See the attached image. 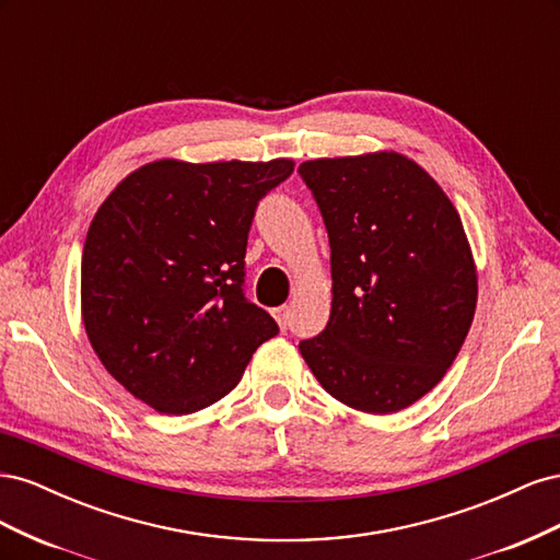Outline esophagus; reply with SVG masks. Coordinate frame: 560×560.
<instances>
[{"label": "esophagus", "mask_w": 560, "mask_h": 560, "mask_svg": "<svg viewBox=\"0 0 560 560\" xmlns=\"http://www.w3.org/2000/svg\"><path fill=\"white\" fill-rule=\"evenodd\" d=\"M273 315H276L278 325H280L282 329H287V327L292 325V306H280V308L273 311Z\"/></svg>", "instance_id": "esophagus-1"}]
</instances>
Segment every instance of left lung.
Returning <instances> with one entry per match:
<instances>
[{
  "label": "left lung",
  "mask_w": 560,
  "mask_h": 560,
  "mask_svg": "<svg viewBox=\"0 0 560 560\" xmlns=\"http://www.w3.org/2000/svg\"><path fill=\"white\" fill-rule=\"evenodd\" d=\"M331 247V315L299 343L327 393L395 413L444 378L477 308V270L446 194L395 151L299 165Z\"/></svg>",
  "instance_id": "obj_1"
}]
</instances>
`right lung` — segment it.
Here are the masks:
<instances>
[{
	"label": "right lung",
	"instance_id": "add662e5",
	"mask_svg": "<svg viewBox=\"0 0 560 560\" xmlns=\"http://www.w3.org/2000/svg\"><path fill=\"white\" fill-rule=\"evenodd\" d=\"M292 171L287 159L156 161L93 217L83 325L109 374L159 413H194L229 395L280 331L245 296V249L259 200Z\"/></svg>",
	"mask_w": 560,
	"mask_h": 560
}]
</instances>
